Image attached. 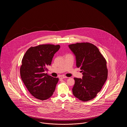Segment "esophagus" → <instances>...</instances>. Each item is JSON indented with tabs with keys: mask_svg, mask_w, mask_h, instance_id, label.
<instances>
[{
	"mask_svg": "<svg viewBox=\"0 0 127 127\" xmlns=\"http://www.w3.org/2000/svg\"><path fill=\"white\" fill-rule=\"evenodd\" d=\"M66 78H67V77L66 76H61L60 77V79H66Z\"/></svg>",
	"mask_w": 127,
	"mask_h": 127,
	"instance_id": "esophagus-1",
	"label": "esophagus"
}]
</instances>
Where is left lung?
Segmentation results:
<instances>
[{
  "instance_id": "obj_1",
  "label": "left lung",
  "mask_w": 127,
  "mask_h": 127,
  "mask_svg": "<svg viewBox=\"0 0 127 127\" xmlns=\"http://www.w3.org/2000/svg\"><path fill=\"white\" fill-rule=\"evenodd\" d=\"M76 56V66L82 70V79L75 78L74 96L82 101L95 98L108 78L107 62L98 48L90 43L68 45Z\"/></svg>"
}]
</instances>
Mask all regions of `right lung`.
Returning a JSON list of instances; mask_svg holds the SVG:
<instances>
[{
    "label": "right lung",
    "instance_id": "obj_1",
    "mask_svg": "<svg viewBox=\"0 0 127 127\" xmlns=\"http://www.w3.org/2000/svg\"><path fill=\"white\" fill-rule=\"evenodd\" d=\"M60 47L59 45H39L30 47L23 56L20 68L21 78L30 94L38 99H48L55 90L59 78L44 72Z\"/></svg>",
    "mask_w": 127,
    "mask_h": 127
}]
</instances>
